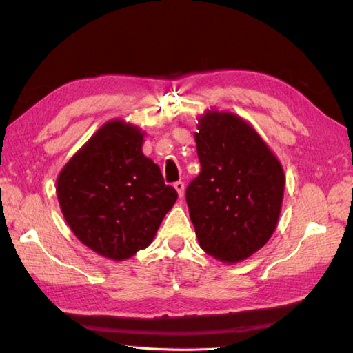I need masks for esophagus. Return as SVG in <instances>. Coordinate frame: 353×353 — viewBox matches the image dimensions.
Masks as SVG:
<instances>
[{
    "mask_svg": "<svg viewBox=\"0 0 353 353\" xmlns=\"http://www.w3.org/2000/svg\"><path fill=\"white\" fill-rule=\"evenodd\" d=\"M174 188H176V191H177V194H179V198H183V194H185V185H183V182H176L174 183Z\"/></svg>",
    "mask_w": 353,
    "mask_h": 353,
    "instance_id": "34e87169",
    "label": "esophagus"
}]
</instances>
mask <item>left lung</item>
I'll use <instances>...</instances> for the list:
<instances>
[{
	"mask_svg": "<svg viewBox=\"0 0 353 353\" xmlns=\"http://www.w3.org/2000/svg\"><path fill=\"white\" fill-rule=\"evenodd\" d=\"M196 128L201 172L185 194L190 219L202 250L234 265L276 232L283 166L252 124L234 112L207 109Z\"/></svg>",
	"mask_w": 353,
	"mask_h": 353,
	"instance_id": "1",
	"label": "left lung"
}]
</instances>
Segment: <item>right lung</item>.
<instances>
[{
  "instance_id": "1",
  "label": "right lung",
  "mask_w": 353,
  "mask_h": 353,
  "mask_svg": "<svg viewBox=\"0 0 353 353\" xmlns=\"http://www.w3.org/2000/svg\"><path fill=\"white\" fill-rule=\"evenodd\" d=\"M145 135L135 124L113 118L57 176L59 205L71 232L113 261L146 249L177 199L159 166L143 154Z\"/></svg>"
}]
</instances>
